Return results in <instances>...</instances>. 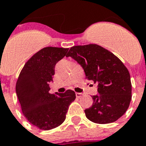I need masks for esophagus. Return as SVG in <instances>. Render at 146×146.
<instances>
[{"label": "esophagus", "instance_id": "esophagus-1", "mask_svg": "<svg viewBox=\"0 0 146 146\" xmlns=\"http://www.w3.org/2000/svg\"><path fill=\"white\" fill-rule=\"evenodd\" d=\"M76 96L77 98H81L82 96V94H81V93H76Z\"/></svg>", "mask_w": 146, "mask_h": 146}]
</instances>
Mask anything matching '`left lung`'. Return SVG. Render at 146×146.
Instances as JSON below:
<instances>
[{
	"mask_svg": "<svg viewBox=\"0 0 146 146\" xmlns=\"http://www.w3.org/2000/svg\"><path fill=\"white\" fill-rule=\"evenodd\" d=\"M70 56L82 67L86 78L97 84L98 94L93 105L84 110L86 117L98 124L117 121L124 114L131 100V83L128 69L114 54L97 44L74 46Z\"/></svg>",
	"mask_w": 146,
	"mask_h": 146,
	"instance_id": "obj_1",
	"label": "left lung"
}]
</instances>
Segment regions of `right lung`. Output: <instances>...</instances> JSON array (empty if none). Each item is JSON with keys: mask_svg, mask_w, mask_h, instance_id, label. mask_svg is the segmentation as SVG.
Masks as SVG:
<instances>
[{"mask_svg": "<svg viewBox=\"0 0 146 146\" xmlns=\"http://www.w3.org/2000/svg\"><path fill=\"white\" fill-rule=\"evenodd\" d=\"M69 49L47 46L32 56L24 64L16 82V94L23 114L32 125L41 130L52 129L66 119L69 105L76 99L75 92L50 94L56 63Z\"/></svg>", "mask_w": 146, "mask_h": 146, "instance_id": "obj_1", "label": "right lung"}]
</instances>
